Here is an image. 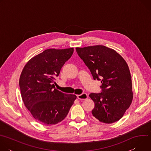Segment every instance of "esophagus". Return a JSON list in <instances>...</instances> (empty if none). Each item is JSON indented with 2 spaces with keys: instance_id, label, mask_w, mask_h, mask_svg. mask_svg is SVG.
Masks as SVG:
<instances>
[{
  "instance_id": "esophagus-1",
  "label": "esophagus",
  "mask_w": 151,
  "mask_h": 151,
  "mask_svg": "<svg viewBox=\"0 0 151 151\" xmlns=\"http://www.w3.org/2000/svg\"><path fill=\"white\" fill-rule=\"evenodd\" d=\"M77 97L78 99L80 100H85L88 98V95L86 93H82L81 94L78 95Z\"/></svg>"
}]
</instances>
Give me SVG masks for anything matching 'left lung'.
Here are the masks:
<instances>
[{
  "label": "left lung",
  "instance_id": "left-lung-1",
  "mask_svg": "<svg viewBox=\"0 0 151 151\" xmlns=\"http://www.w3.org/2000/svg\"><path fill=\"white\" fill-rule=\"evenodd\" d=\"M76 51L93 79L101 83L100 93L89 95L95 104L93 115L106 124L118 121L130 107L133 96L126 61L115 50L103 45L76 48Z\"/></svg>",
  "mask_w": 151,
  "mask_h": 151
}]
</instances>
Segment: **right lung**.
<instances>
[{
    "mask_svg": "<svg viewBox=\"0 0 151 151\" xmlns=\"http://www.w3.org/2000/svg\"><path fill=\"white\" fill-rule=\"evenodd\" d=\"M73 51V48L45 50L31 58L21 72L19 85L24 103L34 118L46 125L65 118L76 98L55 89L54 85Z\"/></svg>",
    "mask_w": 151,
    "mask_h": 151,
    "instance_id": "right-lung-1",
    "label": "right lung"
}]
</instances>
